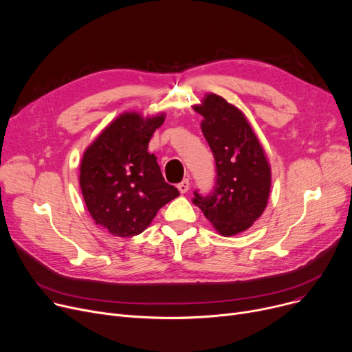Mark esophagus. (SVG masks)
<instances>
[{"mask_svg":"<svg viewBox=\"0 0 352 352\" xmlns=\"http://www.w3.org/2000/svg\"><path fill=\"white\" fill-rule=\"evenodd\" d=\"M177 188H179V192H180L182 195L187 193V192H188V188H190V182H188V179L182 180V182L177 184Z\"/></svg>","mask_w":352,"mask_h":352,"instance_id":"34e87169","label":"esophagus"}]
</instances>
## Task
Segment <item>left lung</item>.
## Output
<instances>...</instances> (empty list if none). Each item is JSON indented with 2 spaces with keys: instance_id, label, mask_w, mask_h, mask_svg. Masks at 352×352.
<instances>
[{
  "instance_id": "left-lung-1",
  "label": "left lung",
  "mask_w": 352,
  "mask_h": 352,
  "mask_svg": "<svg viewBox=\"0 0 352 352\" xmlns=\"http://www.w3.org/2000/svg\"><path fill=\"white\" fill-rule=\"evenodd\" d=\"M215 162V182L207 195L195 192L193 203L221 235L250 228L263 212L270 190V168L251 125L223 97L208 94L195 108Z\"/></svg>"
}]
</instances>
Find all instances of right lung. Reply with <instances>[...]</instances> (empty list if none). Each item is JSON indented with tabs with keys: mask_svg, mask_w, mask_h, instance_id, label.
I'll return each instance as SVG.
<instances>
[{
	"mask_svg": "<svg viewBox=\"0 0 352 352\" xmlns=\"http://www.w3.org/2000/svg\"><path fill=\"white\" fill-rule=\"evenodd\" d=\"M164 120L122 114L85 152L80 186L86 206L96 224L113 235L141 234L157 210L179 196L148 152L152 133Z\"/></svg>",
	"mask_w": 352,
	"mask_h": 352,
	"instance_id": "1",
	"label": "right lung"
}]
</instances>
